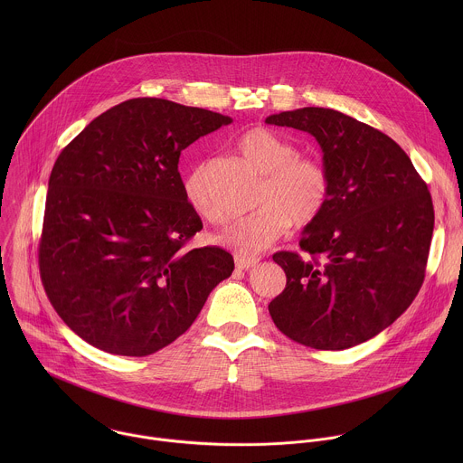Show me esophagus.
Segmentation results:
<instances>
[{"instance_id":"esophagus-1","label":"esophagus","mask_w":463,"mask_h":463,"mask_svg":"<svg viewBox=\"0 0 463 463\" xmlns=\"http://www.w3.org/2000/svg\"><path fill=\"white\" fill-rule=\"evenodd\" d=\"M259 262H260L259 257H242V255L235 257V265L239 269H251V267H255Z\"/></svg>"}]
</instances>
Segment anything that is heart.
Masks as SVG:
<instances>
[{"instance_id":"obj_1","label":"heart","mask_w":463,"mask_h":463,"mask_svg":"<svg viewBox=\"0 0 463 463\" xmlns=\"http://www.w3.org/2000/svg\"><path fill=\"white\" fill-rule=\"evenodd\" d=\"M239 153L264 182L259 191L260 208L230 224L217 241L239 253H259L288 232L292 224L307 226L326 208L331 178L326 165L316 156L298 155V147L285 137L253 128L237 142ZM187 204L210 222H222V213L212 201L206 185V164H194L182 180Z\"/></svg>"}]
</instances>
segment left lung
Returning a JSON list of instances; mask_svg holds the SVG:
<instances>
[{"mask_svg":"<svg viewBox=\"0 0 463 463\" xmlns=\"http://www.w3.org/2000/svg\"><path fill=\"white\" fill-rule=\"evenodd\" d=\"M267 125L316 137L330 201L299 248L272 260L287 274L269 303L276 328L303 345L347 349L391 326L415 299L435 224L428 185L389 135L342 112L305 107Z\"/></svg>","mask_w":463,"mask_h":463,"instance_id":"1","label":"left lung"}]
</instances>
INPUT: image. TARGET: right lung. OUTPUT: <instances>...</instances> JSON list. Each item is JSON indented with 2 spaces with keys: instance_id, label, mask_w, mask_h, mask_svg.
Wrapping results in <instances>:
<instances>
[{
  "instance_id": "1",
  "label": "right lung",
  "mask_w": 463,
  "mask_h": 463,
  "mask_svg": "<svg viewBox=\"0 0 463 463\" xmlns=\"http://www.w3.org/2000/svg\"><path fill=\"white\" fill-rule=\"evenodd\" d=\"M230 123L204 109L135 98L98 116L59 155L39 269L57 314L90 345L156 353L191 328L233 272L228 251L187 246L203 222L178 171L187 146Z\"/></svg>"
}]
</instances>
